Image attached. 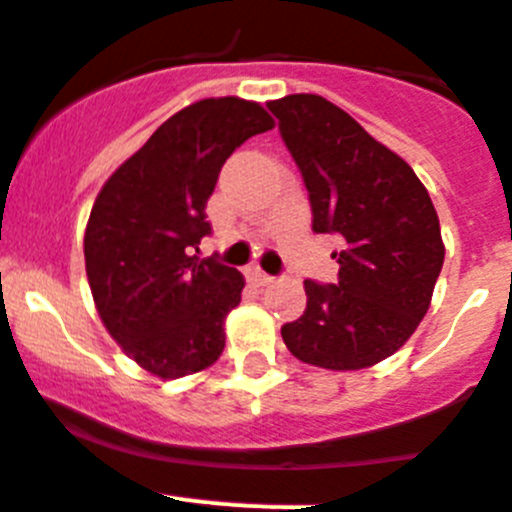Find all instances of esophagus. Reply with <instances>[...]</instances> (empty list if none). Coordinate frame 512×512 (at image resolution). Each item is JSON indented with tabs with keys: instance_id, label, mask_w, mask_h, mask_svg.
<instances>
[{
	"instance_id": "esophagus-1",
	"label": "esophagus",
	"mask_w": 512,
	"mask_h": 512,
	"mask_svg": "<svg viewBox=\"0 0 512 512\" xmlns=\"http://www.w3.org/2000/svg\"><path fill=\"white\" fill-rule=\"evenodd\" d=\"M252 278H255V283H260V286H270V283L275 281L273 275H268L265 270H260V268L252 270Z\"/></svg>"
}]
</instances>
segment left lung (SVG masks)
I'll list each match as a JSON object with an SVG mask.
<instances>
[{"label": "left lung", "instance_id": "left-lung-1", "mask_svg": "<svg viewBox=\"0 0 512 512\" xmlns=\"http://www.w3.org/2000/svg\"><path fill=\"white\" fill-rule=\"evenodd\" d=\"M309 190L311 229L340 234L335 283L304 281L306 309L281 327L299 361L358 371L397 353L428 311L443 268L428 190L399 154L319 95L268 102Z\"/></svg>", "mask_w": 512, "mask_h": 512}]
</instances>
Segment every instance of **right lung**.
Segmentation results:
<instances>
[{
	"label": "right lung",
	"instance_id": "right-lung-1",
	"mask_svg": "<svg viewBox=\"0 0 512 512\" xmlns=\"http://www.w3.org/2000/svg\"><path fill=\"white\" fill-rule=\"evenodd\" d=\"M273 128L262 105L208 97L162 123L110 175L84 231V265L102 324L128 358L159 379L219 361L224 319L244 278L198 257L211 234L206 203L237 146Z\"/></svg>",
	"mask_w": 512,
	"mask_h": 512
}]
</instances>
